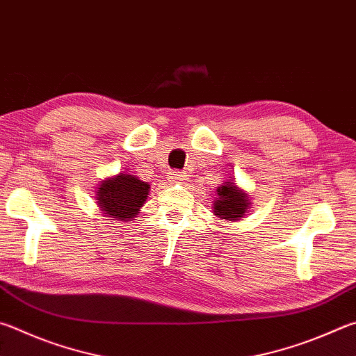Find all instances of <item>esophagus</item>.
Segmentation results:
<instances>
[{
    "label": "esophagus",
    "mask_w": 356,
    "mask_h": 356,
    "mask_svg": "<svg viewBox=\"0 0 356 356\" xmlns=\"http://www.w3.org/2000/svg\"><path fill=\"white\" fill-rule=\"evenodd\" d=\"M170 180L171 184H186V180H188V176H186L185 172H180V171H171L170 172Z\"/></svg>",
    "instance_id": "34e87169"
}]
</instances>
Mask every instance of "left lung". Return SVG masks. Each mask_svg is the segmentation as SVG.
Instances as JSON below:
<instances>
[{
    "label": "left lung",
    "instance_id": "obj_1",
    "mask_svg": "<svg viewBox=\"0 0 356 356\" xmlns=\"http://www.w3.org/2000/svg\"><path fill=\"white\" fill-rule=\"evenodd\" d=\"M250 197L248 193L235 184V179L227 180L218 186L215 200H213V215L222 221H241L250 209Z\"/></svg>",
    "mask_w": 356,
    "mask_h": 356
}]
</instances>
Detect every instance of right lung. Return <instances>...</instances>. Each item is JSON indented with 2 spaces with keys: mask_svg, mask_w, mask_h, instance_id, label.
<instances>
[{
  "mask_svg": "<svg viewBox=\"0 0 356 356\" xmlns=\"http://www.w3.org/2000/svg\"><path fill=\"white\" fill-rule=\"evenodd\" d=\"M149 190L151 185L134 174L120 172L101 180V185L96 188V204L104 216L113 218V221L129 222L140 213Z\"/></svg>",
  "mask_w": 356,
  "mask_h": 356,
  "instance_id": "obj_1",
  "label": "right lung"
}]
</instances>
